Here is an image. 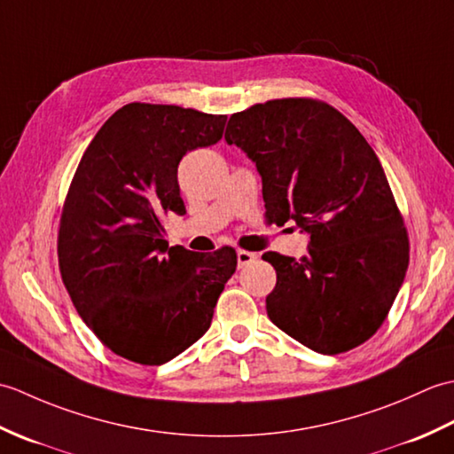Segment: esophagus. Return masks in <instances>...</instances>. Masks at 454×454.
Masks as SVG:
<instances>
[{
	"instance_id": "1",
	"label": "esophagus",
	"mask_w": 454,
	"mask_h": 454,
	"mask_svg": "<svg viewBox=\"0 0 454 454\" xmlns=\"http://www.w3.org/2000/svg\"><path fill=\"white\" fill-rule=\"evenodd\" d=\"M255 259H257V254H254V252H246V249H239V252H238V265L239 267H246L249 263H254Z\"/></svg>"
}]
</instances>
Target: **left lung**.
Masks as SVG:
<instances>
[{"mask_svg": "<svg viewBox=\"0 0 454 454\" xmlns=\"http://www.w3.org/2000/svg\"><path fill=\"white\" fill-rule=\"evenodd\" d=\"M224 138L255 161L267 220H294L310 234L301 259L263 254L277 271L267 316L324 355L364 343L410 263L408 230L369 142L332 105L308 98L234 113Z\"/></svg>", "mask_w": 454, "mask_h": 454, "instance_id": "left-lung-1", "label": "left lung"}]
</instances>
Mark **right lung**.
Listing matches in <instances>:
<instances>
[{
  "label": "right lung",
  "instance_id": "add662e5",
  "mask_svg": "<svg viewBox=\"0 0 454 454\" xmlns=\"http://www.w3.org/2000/svg\"><path fill=\"white\" fill-rule=\"evenodd\" d=\"M226 114L129 103L83 152L64 200L58 265L75 310L122 359L163 364L200 340L236 249L168 246L163 218L185 215L177 168L222 138Z\"/></svg>",
  "mask_w": 454,
  "mask_h": 454
}]
</instances>
